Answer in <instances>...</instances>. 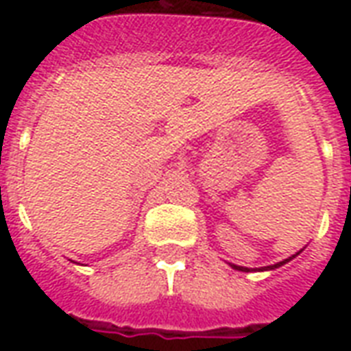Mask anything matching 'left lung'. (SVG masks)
Returning a JSON list of instances; mask_svg holds the SVG:
<instances>
[{
    "instance_id": "left-lung-1",
    "label": "left lung",
    "mask_w": 351,
    "mask_h": 351,
    "mask_svg": "<svg viewBox=\"0 0 351 351\" xmlns=\"http://www.w3.org/2000/svg\"><path fill=\"white\" fill-rule=\"evenodd\" d=\"M295 256H297V254H295ZM295 256H291V258H289V259H284V261H280V263H276V265H269V267H263V269H259V271H269V269H278V267H282V265L287 263V261H291V259H293ZM231 267H233V269H237V271L250 272V269H248V267H239V265H233V263H231Z\"/></svg>"
}]
</instances>
